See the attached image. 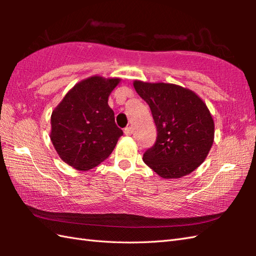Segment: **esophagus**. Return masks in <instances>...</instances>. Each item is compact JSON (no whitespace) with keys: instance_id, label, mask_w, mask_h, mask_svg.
<instances>
[{"instance_id":"obj_1","label":"esophagus","mask_w":256,"mask_h":256,"mask_svg":"<svg viewBox=\"0 0 256 256\" xmlns=\"http://www.w3.org/2000/svg\"><path fill=\"white\" fill-rule=\"evenodd\" d=\"M124 134L128 135V136H130V135L133 134V128L131 126H128L124 128Z\"/></svg>"}]
</instances>
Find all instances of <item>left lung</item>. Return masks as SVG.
I'll list each match as a JSON object with an SVG mask.
<instances>
[{
  "mask_svg": "<svg viewBox=\"0 0 256 256\" xmlns=\"http://www.w3.org/2000/svg\"><path fill=\"white\" fill-rule=\"evenodd\" d=\"M157 128L155 144L143 160L162 178H180L206 160L214 138V123L206 103L192 90L172 84L135 80Z\"/></svg>",
  "mask_w": 256,
  "mask_h": 256,
  "instance_id": "1",
  "label": "left lung"
}]
</instances>
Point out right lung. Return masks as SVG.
Wrapping results in <instances>:
<instances>
[{
	"mask_svg": "<svg viewBox=\"0 0 256 256\" xmlns=\"http://www.w3.org/2000/svg\"><path fill=\"white\" fill-rule=\"evenodd\" d=\"M118 78L94 76L80 81L52 113V143L76 170H88L106 160L123 135L108 104Z\"/></svg>",
	"mask_w": 256,
	"mask_h": 256,
	"instance_id": "obj_1",
	"label": "right lung"
}]
</instances>
